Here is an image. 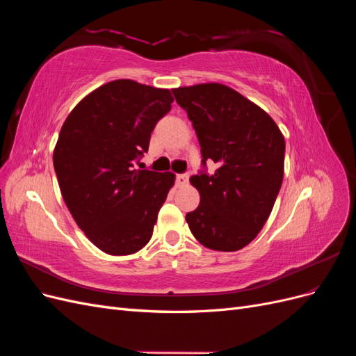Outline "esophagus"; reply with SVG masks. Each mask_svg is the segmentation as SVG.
<instances>
[{"instance_id":"34e87169","label":"esophagus","mask_w":356,"mask_h":356,"mask_svg":"<svg viewBox=\"0 0 356 356\" xmlns=\"http://www.w3.org/2000/svg\"><path fill=\"white\" fill-rule=\"evenodd\" d=\"M188 178H190L188 174H179V175H177V182L179 186H186L188 182Z\"/></svg>"}]
</instances>
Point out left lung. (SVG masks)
<instances>
[{
  "label": "left lung",
  "mask_w": 356,
  "mask_h": 356,
  "mask_svg": "<svg viewBox=\"0 0 356 356\" xmlns=\"http://www.w3.org/2000/svg\"><path fill=\"white\" fill-rule=\"evenodd\" d=\"M195 127L202 170L190 182L199 207L186 215L193 236L213 251H239L260 233L284 179L285 139L273 118L220 83L172 89Z\"/></svg>",
  "instance_id": "8db88e82"
}]
</instances>
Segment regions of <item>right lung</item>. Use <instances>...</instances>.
Masks as SVG:
<instances>
[{
	"mask_svg": "<svg viewBox=\"0 0 356 356\" xmlns=\"http://www.w3.org/2000/svg\"><path fill=\"white\" fill-rule=\"evenodd\" d=\"M172 102L168 89L114 80L83 98L62 124L53 152L62 197L89 241L106 254H134L152 239L175 175L135 163Z\"/></svg>",
	"mask_w": 356,
	"mask_h": 356,
	"instance_id": "right-lung-1",
	"label": "right lung"
}]
</instances>
